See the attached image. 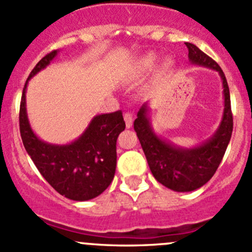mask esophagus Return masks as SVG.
<instances>
[{
	"label": "esophagus",
	"instance_id": "esophagus-1",
	"mask_svg": "<svg viewBox=\"0 0 252 252\" xmlns=\"http://www.w3.org/2000/svg\"><path fill=\"white\" fill-rule=\"evenodd\" d=\"M124 121H126V128H130L133 126V116L130 113H124Z\"/></svg>",
	"mask_w": 252,
	"mask_h": 252
}]
</instances>
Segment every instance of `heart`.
I'll list each match as a JSON object with an SVG mask.
<instances>
[{
    "mask_svg": "<svg viewBox=\"0 0 252 252\" xmlns=\"http://www.w3.org/2000/svg\"><path fill=\"white\" fill-rule=\"evenodd\" d=\"M157 63V56L154 53L144 56L136 62L135 68H134V74L135 75H144L146 73L151 72Z\"/></svg>",
    "mask_w": 252,
    "mask_h": 252,
    "instance_id": "b5f03b06",
    "label": "heart"
}]
</instances>
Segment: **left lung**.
<instances>
[{
	"label": "left lung",
	"mask_w": 252,
	"mask_h": 252,
	"mask_svg": "<svg viewBox=\"0 0 252 252\" xmlns=\"http://www.w3.org/2000/svg\"><path fill=\"white\" fill-rule=\"evenodd\" d=\"M189 62L194 65L210 68L220 74L223 86L222 119L217 130L202 144L192 147L163 139L152 128L149 117V105L144 103L134 122V129L146 156L155 179L168 189L178 192L194 191L205 185L217 171L232 138L233 116L230 110V95L227 79L220 65L195 45L187 42Z\"/></svg>",
	"instance_id": "8db88e82"
}]
</instances>
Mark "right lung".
Here are the masks:
<instances>
[{"instance_id":"add662e5","label":"right lung","mask_w":252,"mask_h":252,"mask_svg":"<svg viewBox=\"0 0 252 252\" xmlns=\"http://www.w3.org/2000/svg\"><path fill=\"white\" fill-rule=\"evenodd\" d=\"M58 53L56 50L45 56L25 83L20 101V135L30 158L56 191L74 201H88L102 194L113 180L117 139L126 129V122L121 111L97 114L78 139L63 145L50 144L34 133L27 113L28 83Z\"/></svg>"}]
</instances>
